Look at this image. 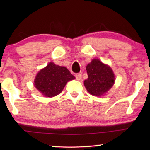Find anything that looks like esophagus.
Returning <instances> with one entry per match:
<instances>
[{
	"instance_id": "1",
	"label": "esophagus",
	"mask_w": 150,
	"mask_h": 150,
	"mask_svg": "<svg viewBox=\"0 0 150 150\" xmlns=\"http://www.w3.org/2000/svg\"><path fill=\"white\" fill-rule=\"evenodd\" d=\"M75 76H76V80H78V81H80L82 78V75H81V74H76L75 75Z\"/></svg>"
}]
</instances>
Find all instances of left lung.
Instances as JSON below:
<instances>
[{
    "label": "left lung",
    "instance_id": "8db88e82",
    "mask_svg": "<svg viewBox=\"0 0 150 150\" xmlns=\"http://www.w3.org/2000/svg\"><path fill=\"white\" fill-rule=\"evenodd\" d=\"M88 79L84 85L90 94L102 96L105 94L115 83V75L112 69L98 59H93L86 67Z\"/></svg>",
    "mask_w": 150,
    "mask_h": 150
}]
</instances>
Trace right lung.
I'll use <instances>...</instances> for the list:
<instances>
[{
    "label": "right lung",
    "instance_id": "right-lung-1",
    "mask_svg": "<svg viewBox=\"0 0 150 150\" xmlns=\"http://www.w3.org/2000/svg\"><path fill=\"white\" fill-rule=\"evenodd\" d=\"M74 79L66 67L50 62L36 75L34 85L45 97L52 98L60 93L67 82Z\"/></svg>",
    "mask_w": 150,
    "mask_h": 150
}]
</instances>
